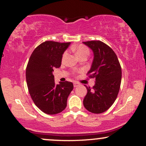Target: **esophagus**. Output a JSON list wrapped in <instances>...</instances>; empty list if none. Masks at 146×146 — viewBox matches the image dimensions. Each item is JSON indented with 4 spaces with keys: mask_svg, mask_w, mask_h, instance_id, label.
I'll return each mask as SVG.
<instances>
[{
    "mask_svg": "<svg viewBox=\"0 0 146 146\" xmlns=\"http://www.w3.org/2000/svg\"><path fill=\"white\" fill-rule=\"evenodd\" d=\"M80 85V84L79 83H78V82H74V87H77V86H78Z\"/></svg>",
    "mask_w": 146,
    "mask_h": 146,
    "instance_id": "34e87169",
    "label": "esophagus"
}]
</instances>
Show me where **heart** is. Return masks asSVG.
<instances>
[{
  "label": "heart",
  "mask_w": 146,
  "mask_h": 146,
  "mask_svg": "<svg viewBox=\"0 0 146 146\" xmlns=\"http://www.w3.org/2000/svg\"><path fill=\"white\" fill-rule=\"evenodd\" d=\"M73 49L74 50L76 54L79 58H82L83 56H88L90 54V49L88 48L84 44H79L78 46H76L73 47ZM67 55V51H65L63 53L62 57V60H64L66 56Z\"/></svg>",
  "instance_id": "b5f03b06"
}]
</instances>
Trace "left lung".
Masks as SVG:
<instances>
[{
	"instance_id": "obj_1",
	"label": "left lung",
	"mask_w": 146,
	"mask_h": 146,
	"mask_svg": "<svg viewBox=\"0 0 146 146\" xmlns=\"http://www.w3.org/2000/svg\"><path fill=\"white\" fill-rule=\"evenodd\" d=\"M94 52V60L87 75L96 78L93 88L87 87L83 104L88 111L94 113L104 112L114 102L121 80L120 64L114 51L103 42H84Z\"/></svg>"
}]
</instances>
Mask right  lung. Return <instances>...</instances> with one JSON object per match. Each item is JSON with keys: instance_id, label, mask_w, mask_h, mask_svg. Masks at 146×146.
I'll use <instances>...</instances> for the list:
<instances>
[{"instance_id": "add662e5", "label": "right lung", "mask_w": 146, "mask_h": 146, "mask_svg": "<svg viewBox=\"0 0 146 146\" xmlns=\"http://www.w3.org/2000/svg\"><path fill=\"white\" fill-rule=\"evenodd\" d=\"M70 42L45 41L36 48L26 68V79L35 104L47 114L62 111L73 84L66 81L56 84L52 72L61 66L62 54Z\"/></svg>"}]
</instances>
